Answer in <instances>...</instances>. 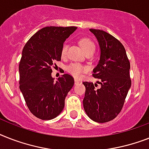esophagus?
I'll use <instances>...</instances> for the list:
<instances>
[{
  "label": "esophagus",
  "instance_id": "1",
  "mask_svg": "<svg viewBox=\"0 0 149 149\" xmlns=\"http://www.w3.org/2000/svg\"><path fill=\"white\" fill-rule=\"evenodd\" d=\"M74 82H75V84H76V85H77V84H79V81L78 79H75Z\"/></svg>",
  "mask_w": 149,
  "mask_h": 149
}]
</instances>
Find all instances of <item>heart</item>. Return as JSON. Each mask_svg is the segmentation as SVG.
I'll use <instances>...</instances> for the list:
<instances>
[{
	"label": "heart",
	"mask_w": 149,
	"mask_h": 149,
	"mask_svg": "<svg viewBox=\"0 0 149 149\" xmlns=\"http://www.w3.org/2000/svg\"><path fill=\"white\" fill-rule=\"evenodd\" d=\"M79 44L83 49L86 53L90 50H95V44L93 41L89 38L83 37L82 39L79 40ZM66 50H67V46L64 44L61 49V55L63 56L66 54ZM88 68L86 66H83L82 64L78 63H72L70 65L66 66V70L69 73H70L72 76L75 77H79L83 72L87 71Z\"/></svg>",
	"instance_id": "b5f03b06"
}]
</instances>
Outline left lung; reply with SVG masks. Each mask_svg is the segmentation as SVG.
Masks as SVG:
<instances>
[{
    "mask_svg": "<svg viewBox=\"0 0 149 149\" xmlns=\"http://www.w3.org/2000/svg\"><path fill=\"white\" fill-rule=\"evenodd\" d=\"M100 47V59L93 69V76L101 85L96 89L90 82H83L86 87L83 108L87 116L96 123L114 119L123 109L131 87L130 63L125 47L116 37L102 30L89 29Z\"/></svg>",
    "mask_w": 149,
    "mask_h": 149,
    "instance_id": "8db88e82",
    "label": "left lung"
}]
</instances>
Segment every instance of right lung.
<instances>
[{
	"label": "right lung",
	"instance_id": "obj_1",
	"mask_svg": "<svg viewBox=\"0 0 149 149\" xmlns=\"http://www.w3.org/2000/svg\"><path fill=\"white\" fill-rule=\"evenodd\" d=\"M76 26H46L37 31L24 46L19 64L20 89L33 116L50 120L59 116L65 98L74 85L71 75L63 74L55 82L51 77L55 62L61 60L64 41Z\"/></svg>",
	"mask_w": 149,
	"mask_h": 149
}]
</instances>
